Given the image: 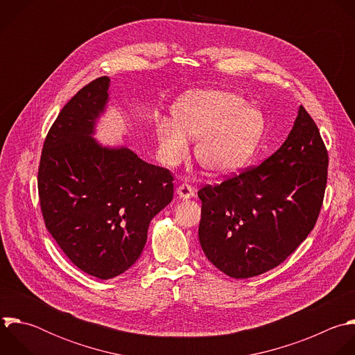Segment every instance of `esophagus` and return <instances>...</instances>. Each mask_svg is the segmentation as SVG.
I'll return each instance as SVG.
<instances>
[{"label":"esophagus","mask_w":355,"mask_h":355,"mask_svg":"<svg viewBox=\"0 0 355 355\" xmlns=\"http://www.w3.org/2000/svg\"><path fill=\"white\" fill-rule=\"evenodd\" d=\"M178 197L182 198V200H187V198H191L194 196V189L193 186L187 184V183H183L178 187Z\"/></svg>","instance_id":"1"}]
</instances>
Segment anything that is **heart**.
Instances as JSON below:
<instances>
[{
	"label": "heart",
	"instance_id": "1",
	"mask_svg": "<svg viewBox=\"0 0 355 355\" xmlns=\"http://www.w3.org/2000/svg\"><path fill=\"white\" fill-rule=\"evenodd\" d=\"M173 120H159L157 139L166 165H178L197 138L194 157L209 173L241 169L253 155L263 131L261 113L234 92L202 89L184 95L173 106Z\"/></svg>",
	"mask_w": 355,
	"mask_h": 355
}]
</instances>
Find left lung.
Masks as SVG:
<instances>
[{"label": "left lung", "instance_id": "1", "mask_svg": "<svg viewBox=\"0 0 355 355\" xmlns=\"http://www.w3.org/2000/svg\"><path fill=\"white\" fill-rule=\"evenodd\" d=\"M329 155L304 106L271 157L220 184L198 190V239L207 259L232 278L284 261L313 230L323 202Z\"/></svg>", "mask_w": 355, "mask_h": 355}]
</instances>
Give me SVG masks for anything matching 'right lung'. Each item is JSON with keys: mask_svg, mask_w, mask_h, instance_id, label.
<instances>
[{"mask_svg": "<svg viewBox=\"0 0 355 355\" xmlns=\"http://www.w3.org/2000/svg\"><path fill=\"white\" fill-rule=\"evenodd\" d=\"M110 78L85 85L47 132L37 187L43 220L60 249L84 272L109 279L143 253L151 220L173 198V176L127 147L92 137L109 102Z\"/></svg>", "mask_w": 355, "mask_h": 355, "instance_id": "obj_1", "label": "right lung"}]
</instances>
